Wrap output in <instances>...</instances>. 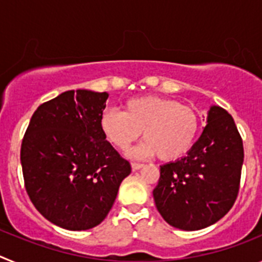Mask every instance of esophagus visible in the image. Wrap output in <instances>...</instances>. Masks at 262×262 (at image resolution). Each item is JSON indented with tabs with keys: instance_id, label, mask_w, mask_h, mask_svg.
Segmentation results:
<instances>
[{
	"instance_id": "34e87169",
	"label": "esophagus",
	"mask_w": 262,
	"mask_h": 262,
	"mask_svg": "<svg viewBox=\"0 0 262 262\" xmlns=\"http://www.w3.org/2000/svg\"><path fill=\"white\" fill-rule=\"evenodd\" d=\"M143 166H144V164H139V163L131 164V168H133V170H139V169H142Z\"/></svg>"
}]
</instances>
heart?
<instances>
[{"instance_id":"heart-1","label":"heart","mask_w":262,"mask_h":262,"mask_svg":"<svg viewBox=\"0 0 262 262\" xmlns=\"http://www.w3.org/2000/svg\"><path fill=\"white\" fill-rule=\"evenodd\" d=\"M99 127L106 140L119 151L128 149L143 131L145 140L129 152L134 159L157 155L163 161H174L185 156L195 143L200 118L194 108L174 99L142 96L127 99L123 113L105 111Z\"/></svg>"}]
</instances>
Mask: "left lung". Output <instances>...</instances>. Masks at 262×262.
Segmentation results:
<instances>
[{"label":"left lung","mask_w":262,"mask_h":262,"mask_svg":"<svg viewBox=\"0 0 262 262\" xmlns=\"http://www.w3.org/2000/svg\"><path fill=\"white\" fill-rule=\"evenodd\" d=\"M243 161L233 118L221 106H210L202 135L187 156L160 166L154 200L164 221L184 231L216 223L235 203Z\"/></svg>","instance_id":"left-lung-1"}]
</instances>
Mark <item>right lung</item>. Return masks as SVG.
Here are the masks:
<instances>
[{"mask_svg":"<svg viewBox=\"0 0 262 262\" xmlns=\"http://www.w3.org/2000/svg\"><path fill=\"white\" fill-rule=\"evenodd\" d=\"M107 98L106 92H64L36 108L22 140L30 200L47 221L66 230L98 226L131 173L99 127Z\"/></svg>","mask_w":262,"mask_h":262,"instance_id":"obj_1","label":"right lung"}]
</instances>
